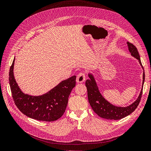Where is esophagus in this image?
I'll list each match as a JSON object with an SVG mask.
<instances>
[{"label": "esophagus", "mask_w": 151, "mask_h": 151, "mask_svg": "<svg viewBox=\"0 0 151 151\" xmlns=\"http://www.w3.org/2000/svg\"><path fill=\"white\" fill-rule=\"evenodd\" d=\"M86 80V74L83 72H81L77 76V82L78 83H82Z\"/></svg>", "instance_id": "esophagus-1"}]
</instances>
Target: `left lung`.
<instances>
[{
	"label": "left lung",
	"instance_id": "left-lung-1",
	"mask_svg": "<svg viewBox=\"0 0 151 151\" xmlns=\"http://www.w3.org/2000/svg\"><path fill=\"white\" fill-rule=\"evenodd\" d=\"M127 44L131 55L138 60L142 68L140 56L139 55L136 47L133 44L129 43V42H128ZM88 77L90 79H88L86 81V86L87 90L88 102L90 106L92 108V110L99 116L107 119L118 120L129 115L131 113H132L136 109V108L137 107L141 101L142 96L143 84L144 82V79H145V74H144V72L143 73L142 88L141 89L139 96L137 99L133 104L126 107L116 106L106 101L100 93L93 77L91 74H89Z\"/></svg>",
	"mask_w": 151,
	"mask_h": 151
}]
</instances>
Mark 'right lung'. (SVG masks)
Masks as SVG:
<instances>
[{"label": "right lung", "mask_w": 151, "mask_h": 151, "mask_svg": "<svg viewBox=\"0 0 151 151\" xmlns=\"http://www.w3.org/2000/svg\"><path fill=\"white\" fill-rule=\"evenodd\" d=\"M14 61L10 66L9 83L15 104L19 110L29 118L39 121L54 122L61 118L68 104V98L76 86V76L62 81L49 92L38 96L24 94L14 76Z\"/></svg>", "instance_id": "right-lung-1"}]
</instances>
